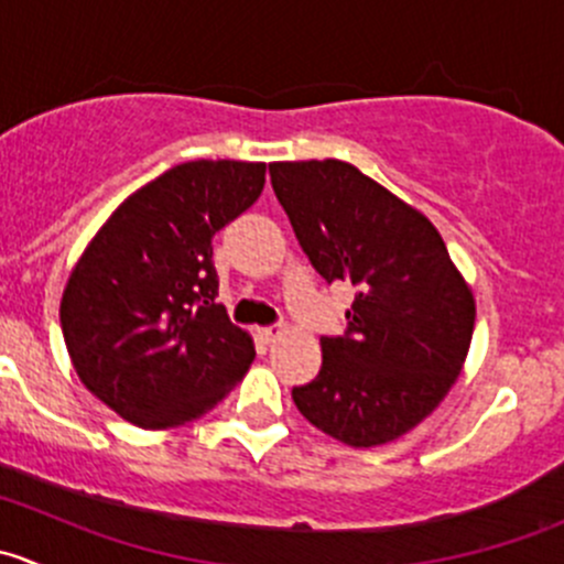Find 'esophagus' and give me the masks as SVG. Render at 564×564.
<instances>
[{"mask_svg":"<svg viewBox=\"0 0 564 564\" xmlns=\"http://www.w3.org/2000/svg\"><path fill=\"white\" fill-rule=\"evenodd\" d=\"M281 333H283L281 324H270V327L259 329V335H261V340H264V344H272V340H275Z\"/></svg>","mask_w":564,"mask_h":564,"instance_id":"1","label":"esophagus"}]
</instances>
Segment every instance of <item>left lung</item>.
I'll list each match as a JSON object with an SVG mask.
<instances>
[{
	"label": "left lung",
	"instance_id": "obj_1",
	"mask_svg": "<svg viewBox=\"0 0 564 564\" xmlns=\"http://www.w3.org/2000/svg\"><path fill=\"white\" fill-rule=\"evenodd\" d=\"M270 180L314 270L355 286L344 335H322V371L294 406L344 445L398 440L456 382L475 297L434 224L351 163H270Z\"/></svg>",
	"mask_w": 564,
	"mask_h": 564
}]
</instances>
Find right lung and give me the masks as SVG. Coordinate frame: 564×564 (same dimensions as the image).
Returning <instances> with one entry per match:
<instances>
[{
    "mask_svg": "<svg viewBox=\"0 0 564 564\" xmlns=\"http://www.w3.org/2000/svg\"><path fill=\"white\" fill-rule=\"evenodd\" d=\"M264 163L191 161L124 198L78 259L59 305L76 373L139 429L202 417L256 349L218 297L213 237L264 187Z\"/></svg>",
    "mask_w": 564,
    "mask_h": 564,
    "instance_id": "add662e5",
    "label": "right lung"
}]
</instances>
